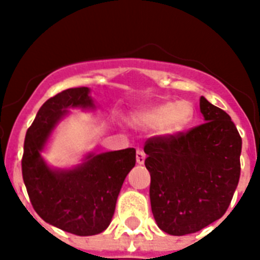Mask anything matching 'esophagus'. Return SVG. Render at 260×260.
Segmentation results:
<instances>
[{
	"instance_id": "esophagus-1",
	"label": "esophagus",
	"mask_w": 260,
	"mask_h": 260,
	"mask_svg": "<svg viewBox=\"0 0 260 260\" xmlns=\"http://www.w3.org/2000/svg\"><path fill=\"white\" fill-rule=\"evenodd\" d=\"M144 160H146V154H144V151L138 150V152H136V162H138V165H143Z\"/></svg>"
}]
</instances>
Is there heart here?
<instances>
[{
  "mask_svg": "<svg viewBox=\"0 0 260 260\" xmlns=\"http://www.w3.org/2000/svg\"><path fill=\"white\" fill-rule=\"evenodd\" d=\"M193 118V106L187 101L167 102L138 114L139 124L144 126H159L163 135L173 136L185 129Z\"/></svg>",
  "mask_w": 260,
  "mask_h": 260,
  "instance_id": "b5f03b06",
  "label": "heart"
}]
</instances>
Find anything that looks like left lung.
<instances>
[{"label": "left lung", "instance_id": "1", "mask_svg": "<svg viewBox=\"0 0 260 260\" xmlns=\"http://www.w3.org/2000/svg\"><path fill=\"white\" fill-rule=\"evenodd\" d=\"M205 122L146 142L150 200L158 226L194 234L224 216L240 178L242 138L230 114L200 98Z\"/></svg>", "mask_w": 260, "mask_h": 260}]
</instances>
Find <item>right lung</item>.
Instances as JSON below:
<instances>
[{
    "mask_svg": "<svg viewBox=\"0 0 260 260\" xmlns=\"http://www.w3.org/2000/svg\"><path fill=\"white\" fill-rule=\"evenodd\" d=\"M89 87L63 90L39 109L24 142L22 179L36 213L51 225L78 235L101 234L112 221L124 179L136 163L135 148L89 154L74 169H51L42 151L70 108H95Z\"/></svg>",
    "mask_w": 260,
    "mask_h": 260,
    "instance_id": "add662e5",
    "label": "right lung"
}]
</instances>
